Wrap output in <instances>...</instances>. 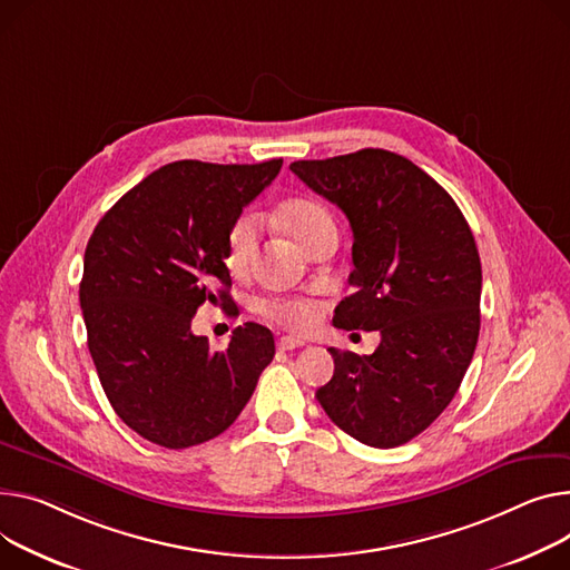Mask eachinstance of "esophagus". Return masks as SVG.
<instances>
[{"label":"esophagus","instance_id":"1","mask_svg":"<svg viewBox=\"0 0 570 570\" xmlns=\"http://www.w3.org/2000/svg\"><path fill=\"white\" fill-rule=\"evenodd\" d=\"M305 344H307L305 338L293 336V334H284V336H279V341H277V346H279L282 351H295V348H302Z\"/></svg>","mask_w":570,"mask_h":570}]
</instances>
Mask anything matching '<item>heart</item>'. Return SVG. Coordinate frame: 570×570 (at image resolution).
Wrapping results in <instances>:
<instances>
[{"label": "heart", "instance_id": "b5f03b06", "mask_svg": "<svg viewBox=\"0 0 570 570\" xmlns=\"http://www.w3.org/2000/svg\"><path fill=\"white\" fill-rule=\"evenodd\" d=\"M277 217L286 234L302 247L309 249L321 236L334 234V219L330 210L309 197H291L286 199ZM261 217L254 213L240 215L234 224L229 234H226L224 243V265L232 275H245L249 271V265L256 256L258 249V238H261ZM261 312L288 327L305 330L314 325L318 312L312 305L309 299H299V297H288V299H268L261 305Z\"/></svg>", "mask_w": 570, "mask_h": 570}]
</instances>
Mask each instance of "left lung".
<instances>
[{"mask_svg":"<svg viewBox=\"0 0 570 570\" xmlns=\"http://www.w3.org/2000/svg\"><path fill=\"white\" fill-rule=\"evenodd\" d=\"M291 171L346 213L353 293L341 330H377L371 355L330 348L332 381L316 392L351 438L392 449L426 431L459 392L481 327V261L461 208L424 169L385 148Z\"/></svg>","mask_w":570,"mask_h":570,"instance_id":"obj_1","label":"left lung"}]
</instances>
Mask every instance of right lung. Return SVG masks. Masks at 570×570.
I'll return each instance as SVG.
<instances>
[{"mask_svg":"<svg viewBox=\"0 0 570 570\" xmlns=\"http://www.w3.org/2000/svg\"><path fill=\"white\" fill-rule=\"evenodd\" d=\"M282 158L258 165L178 160L114 204L89 238L80 307L100 385L144 440L187 449L229 429L275 357V336L238 325L213 353L193 332L204 302L234 309L224 243Z\"/></svg>","mask_w":570,"mask_h":570,"instance_id":"obj_1","label":"right lung"}]
</instances>
